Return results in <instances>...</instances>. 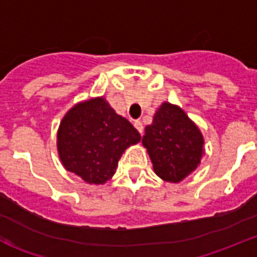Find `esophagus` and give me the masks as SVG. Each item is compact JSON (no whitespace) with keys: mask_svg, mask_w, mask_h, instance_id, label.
<instances>
[{"mask_svg":"<svg viewBox=\"0 0 257 257\" xmlns=\"http://www.w3.org/2000/svg\"><path fill=\"white\" fill-rule=\"evenodd\" d=\"M134 126H136V129H137L141 134L143 133V124L141 123L140 120H136V121H134Z\"/></svg>","mask_w":257,"mask_h":257,"instance_id":"1","label":"esophagus"}]
</instances>
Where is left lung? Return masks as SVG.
Here are the masks:
<instances>
[{"instance_id":"1","label":"left lung","mask_w":257,"mask_h":257,"mask_svg":"<svg viewBox=\"0 0 257 257\" xmlns=\"http://www.w3.org/2000/svg\"><path fill=\"white\" fill-rule=\"evenodd\" d=\"M142 143L155 173L170 183L191 174L203 155V137L198 126L179 106L169 102L157 108L152 124L145 128Z\"/></svg>"}]
</instances>
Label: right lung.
Masks as SVG:
<instances>
[{
	"label": "right lung",
	"mask_w": 257,
	"mask_h": 257,
	"mask_svg": "<svg viewBox=\"0 0 257 257\" xmlns=\"http://www.w3.org/2000/svg\"><path fill=\"white\" fill-rule=\"evenodd\" d=\"M141 134L103 97L77 103L62 117L57 151L64 168L89 184H103L115 174L120 157Z\"/></svg>",
	"instance_id": "right-lung-1"
}]
</instances>
